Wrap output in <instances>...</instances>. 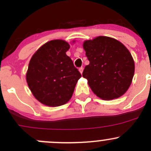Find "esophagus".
Returning a JSON list of instances; mask_svg holds the SVG:
<instances>
[{
  "mask_svg": "<svg viewBox=\"0 0 151 151\" xmlns=\"http://www.w3.org/2000/svg\"><path fill=\"white\" fill-rule=\"evenodd\" d=\"M79 71H80V72L81 73H83V67L82 66V67H80V68H79Z\"/></svg>",
  "mask_w": 151,
  "mask_h": 151,
  "instance_id": "esophagus-1",
  "label": "esophagus"
}]
</instances>
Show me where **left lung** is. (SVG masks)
Here are the masks:
<instances>
[{"label": "left lung", "mask_w": 151, "mask_h": 151, "mask_svg": "<svg viewBox=\"0 0 151 151\" xmlns=\"http://www.w3.org/2000/svg\"><path fill=\"white\" fill-rule=\"evenodd\" d=\"M83 48L90 63L85 66L83 76L93 92L104 100L123 95L134 74L133 58L127 48L107 36L85 41Z\"/></svg>", "instance_id": "8db88e82"}]
</instances>
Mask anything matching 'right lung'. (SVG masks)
I'll use <instances>...</instances> for the list:
<instances>
[{
	"mask_svg": "<svg viewBox=\"0 0 151 151\" xmlns=\"http://www.w3.org/2000/svg\"><path fill=\"white\" fill-rule=\"evenodd\" d=\"M69 47L65 41H50L30 60L26 74L28 87L35 98L47 106H60L69 101L82 76L66 55Z\"/></svg>",
	"mask_w": 151,
	"mask_h": 151,
	"instance_id": "right-lung-1",
	"label": "right lung"
}]
</instances>
